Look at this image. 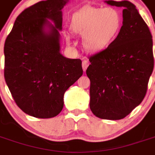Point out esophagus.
<instances>
[{
    "label": "esophagus",
    "instance_id": "obj_1",
    "mask_svg": "<svg viewBox=\"0 0 155 155\" xmlns=\"http://www.w3.org/2000/svg\"><path fill=\"white\" fill-rule=\"evenodd\" d=\"M89 64H90V62H89L87 60L83 61V62H82V68H83V71H86V69H87V67L89 66Z\"/></svg>",
    "mask_w": 155,
    "mask_h": 155
}]
</instances>
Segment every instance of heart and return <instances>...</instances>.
<instances>
[{"mask_svg":"<svg viewBox=\"0 0 155 155\" xmlns=\"http://www.w3.org/2000/svg\"><path fill=\"white\" fill-rule=\"evenodd\" d=\"M122 18L112 7L84 6L72 15L71 30L84 38V45L91 51L106 49L120 35Z\"/></svg>","mask_w":155,"mask_h":155,"instance_id":"heart-1","label":"heart"}]
</instances>
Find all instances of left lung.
Returning a JSON list of instances; mask_svg holds the SVG:
<instances>
[{"label":"left lung","instance_id":"obj_1","mask_svg":"<svg viewBox=\"0 0 155 155\" xmlns=\"http://www.w3.org/2000/svg\"><path fill=\"white\" fill-rule=\"evenodd\" d=\"M123 8L118 38L90 57L86 74L91 81L90 107L104 120L124 119L142 102L153 70V40L147 24L133 3L105 1Z\"/></svg>","mask_w":155,"mask_h":155}]
</instances>
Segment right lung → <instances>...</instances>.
Instances as JSON below:
<instances>
[{
  "label": "right lung",
  "instance_id": "1",
  "mask_svg": "<svg viewBox=\"0 0 155 155\" xmlns=\"http://www.w3.org/2000/svg\"><path fill=\"white\" fill-rule=\"evenodd\" d=\"M68 2L41 1L26 8L5 40V83L17 106L35 118L60 114L64 92L83 74L80 59L60 52L61 10Z\"/></svg>",
  "mask_w": 155,
  "mask_h": 155
}]
</instances>
